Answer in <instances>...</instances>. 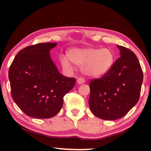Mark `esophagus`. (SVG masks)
<instances>
[{"mask_svg": "<svg viewBox=\"0 0 151 151\" xmlns=\"http://www.w3.org/2000/svg\"><path fill=\"white\" fill-rule=\"evenodd\" d=\"M77 82L78 84H84V82H85V80H84L83 78L80 77V78H78L77 80Z\"/></svg>", "mask_w": 151, "mask_h": 151, "instance_id": "34e87169", "label": "esophagus"}]
</instances>
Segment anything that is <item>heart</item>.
Masks as SVG:
<instances>
[{
    "mask_svg": "<svg viewBox=\"0 0 151 151\" xmlns=\"http://www.w3.org/2000/svg\"><path fill=\"white\" fill-rule=\"evenodd\" d=\"M68 58L75 65L81 67V72L91 77H97L110 70L114 63L113 52L107 48H74L68 52ZM60 62L67 70L72 69V64L67 58L62 57Z\"/></svg>",
    "mask_w": 151,
    "mask_h": 151,
    "instance_id": "b5f03b06",
    "label": "heart"
}]
</instances>
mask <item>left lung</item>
<instances>
[{"label":"left lung","mask_w":151,"mask_h":151,"mask_svg":"<svg viewBox=\"0 0 151 151\" xmlns=\"http://www.w3.org/2000/svg\"><path fill=\"white\" fill-rule=\"evenodd\" d=\"M120 57L108 72L89 84V108L94 116L104 120L124 116L138 101L143 74L134 53L117 45Z\"/></svg>","instance_id":"obj_1"}]
</instances>
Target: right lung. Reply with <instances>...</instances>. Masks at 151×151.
<instances>
[{
    "mask_svg": "<svg viewBox=\"0 0 151 151\" xmlns=\"http://www.w3.org/2000/svg\"><path fill=\"white\" fill-rule=\"evenodd\" d=\"M56 45L45 42L26 47L10 67L12 97L28 116H55L61 110L64 96L75 85V79L60 74L50 58V50Z\"/></svg>",
    "mask_w": 151,
    "mask_h": 151,
    "instance_id": "right-lung-1",
    "label": "right lung"
}]
</instances>
